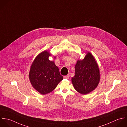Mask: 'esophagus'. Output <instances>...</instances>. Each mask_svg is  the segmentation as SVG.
<instances>
[{
    "label": "esophagus",
    "instance_id": "obj_1",
    "mask_svg": "<svg viewBox=\"0 0 127 127\" xmlns=\"http://www.w3.org/2000/svg\"><path fill=\"white\" fill-rule=\"evenodd\" d=\"M64 78L68 79L69 78V75H67V76H64Z\"/></svg>",
    "mask_w": 127,
    "mask_h": 127
}]
</instances>
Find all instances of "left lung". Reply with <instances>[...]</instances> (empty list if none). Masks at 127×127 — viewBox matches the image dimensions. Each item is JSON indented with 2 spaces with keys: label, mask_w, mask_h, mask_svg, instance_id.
<instances>
[{
  "label": "left lung",
  "mask_w": 127,
  "mask_h": 127,
  "mask_svg": "<svg viewBox=\"0 0 127 127\" xmlns=\"http://www.w3.org/2000/svg\"><path fill=\"white\" fill-rule=\"evenodd\" d=\"M100 78L97 63L93 55L88 52L82 60H78L72 82L77 92L86 95L97 87Z\"/></svg>",
  "instance_id": "8db88e82"
}]
</instances>
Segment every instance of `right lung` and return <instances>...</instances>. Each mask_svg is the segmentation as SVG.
<instances>
[{
  "instance_id": "add662e5",
  "label": "right lung",
  "mask_w": 127,
  "mask_h": 127,
  "mask_svg": "<svg viewBox=\"0 0 127 127\" xmlns=\"http://www.w3.org/2000/svg\"><path fill=\"white\" fill-rule=\"evenodd\" d=\"M50 55L46 50L39 53L33 61L29 72L31 85L42 95L51 92L63 79L54 61L49 60Z\"/></svg>"
}]
</instances>
